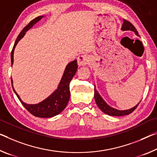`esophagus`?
I'll list each match as a JSON object with an SVG mask.
<instances>
[{
	"instance_id": "esophagus-1",
	"label": "esophagus",
	"mask_w": 157,
	"mask_h": 157,
	"mask_svg": "<svg viewBox=\"0 0 157 157\" xmlns=\"http://www.w3.org/2000/svg\"><path fill=\"white\" fill-rule=\"evenodd\" d=\"M89 61H90V58L87 55H82L79 56L78 59V64L79 66H85L87 64Z\"/></svg>"
}]
</instances>
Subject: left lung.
Wrapping results in <instances>:
<instances>
[{"mask_svg":"<svg viewBox=\"0 0 157 157\" xmlns=\"http://www.w3.org/2000/svg\"><path fill=\"white\" fill-rule=\"evenodd\" d=\"M121 30L123 31H132L133 32H135V33L138 36V31H137L136 29L135 28V26L129 22L128 21L126 20V19H124V23L122 24V27H121ZM94 98H95L96 103L97 104V105L98 106V108H100V110L103 112L104 113H105L108 115H111V116H124V115H127V114H131V113L136 110L137 107L139 105L137 104V105L133 107L131 109H129V110H117V109H114L112 107L109 106L108 104H107L105 101L103 100V98H101V96H100V94L98 93V91H96V88L94 87Z\"/></svg>","mask_w":157,"mask_h":157,"instance_id":"obj_1","label":"left lung"}]
</instances>
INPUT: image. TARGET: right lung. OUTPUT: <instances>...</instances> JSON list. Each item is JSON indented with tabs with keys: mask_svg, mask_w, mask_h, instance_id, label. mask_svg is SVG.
Here are the masks:
<instances>
[{
	"mask_svg": "<svg viewBox=\"0 0 157 157\" xmlns=\"http://www.w3.org/2000/svg\"><path fill=\"white\" fill-rule=\"evenodd\" d=\"M42 17H43V16H39L33 19V20H31L26 26L24 27V29L22 30L20 32V33L19 34V36H17L15 43H14V47L11 52L12 65V63H13L14 50L17 43L20 40V39L21 38H23L26 31H28L30 28H31V27L33 26V24H36V22H38ZM78 63H77V60L72 61L69 64H68V66H67L66 68L65 71H64L63 78L61 79L58 89H57L50 96H49L48 98H46L45 100L38 104H36V105H28V104L24 103V102L21 100L19 95L17 94V92L13 88V85H12V79H11L12 88H13L14 93L16 94L17 96L18 97L19 100L20 101L22 105L24 106V108H26L30 113L33 114V116L38 117H52L56 116L59 113H61V112L65 109L67 104H68L70 96H71L69 87L70 82H71L72 78H73L75 75L77 70H78Z\"/></svg>",
	"mask_w": 157,
	"mask_h": 157,
	"instance_id": "obj_1",
	"label": "right lung"
}]
</instances>
